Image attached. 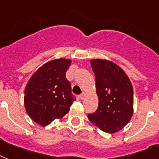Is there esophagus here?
<instances>
[{"label": "esophagus", "mask_w": 159, "mask_h": 159, "mask_svg": "<svg viewBox=\"0 0 159 159\" xmlns=\"http://www.w3.org/2000/svg\"><path fill=\"white\" fill-rule=\"evenodd\" d=\"M85 93H84V92H83V93H81L80 95V99H84V98H85Z\"/></svg>", "instance_id": "1"}]
</instances>
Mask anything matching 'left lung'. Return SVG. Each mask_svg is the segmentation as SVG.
<instances>
[{"mask_svg":"<svg viewBox=\"0 0 159 159\" xmlns=\"http://www.w3.org/2000/svg\"><path fill=\"white\" fill-rule=\"evenodd\" d=\"M95 75L98 109L88 115L89 120L109 134L121 130L133 116L134 91L126 73L110 60H91Z\"/></svg>","mask_w":159,"mask_h":159,"instance_id":"1","label":"left lung"}]
</instances>
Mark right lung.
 <instances>
[{
	"label": "right lung",
	"instance_id": "add662e5",
	"mask_svg": "<svg viewBox=\"0 0 159 159\" xmlns=\"http://www.w3.org/2000/svg\"><path fill=\"white\" fill-rule=\"evenodd\" d=\"M71 60L60 58L40 66L28 81L25 89V111L33 121L47 126L61 119L70 109L75 98L66 73Z\"/></svg>",
	"mask_w": 159,
	"mask_h": 159
}]
</instances>
